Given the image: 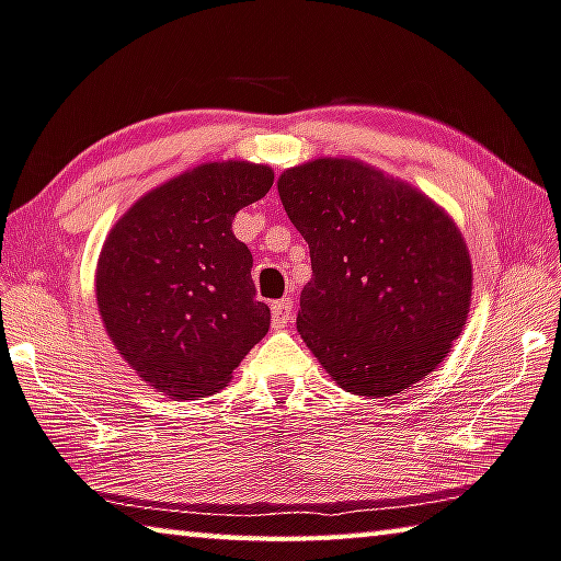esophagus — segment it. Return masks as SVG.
Segmentation results:
<instances>
[{"instance_id":"34e87169","label":"esophagus","mask_w":561,"mask_h":561,"mask_svg":"<svg viewBox=\"0 0 561 561\" xmlns=\"http://www.w3.org/2000/svg\"><path fill=\"white\" fill-rule=\"evenodd\" d=\"M294 319V301L291 299H282L272 304V323L274 329H284L289 321Z\"/></svg>"}]
</instances>
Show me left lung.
I'll use <instances>...</instances> for the list:
<instances>
[{"label": "left lung", "mask_w": 561, "mask_h": 561, "mask_svg": "<svg viewBox=\"0 0 561 561\" xmlns=\"http://www.w3.org/2000/svg\"><path fill=\"white\" fill-rule=\"evenodd\" d=\"M311 252L297 331L343 390L390 397L439 368L461 335L473 264L454 218L412 183L351 157L277 181Z\"/></svg>", "instance_id": "left-lung-1"}]
</instances>
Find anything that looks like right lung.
<instances>
[{"label": "right lung", "mask_w": 561, "mask_h": 561, "mask_svg": "<svg viewBox=\"0 0 561 561\" xmlns=\"http://www.w3.org/2000/svg\"><path fill=\"white\" fill-rule=\"evenodd\" d=\"M272 181L267 164L208 161L147 191L107 232L95 270L100 319L154 390L176 400L222 390L270 331L232 220Z\"/></svg>", "instance_id": "right-lung-1"}]
</instances>
